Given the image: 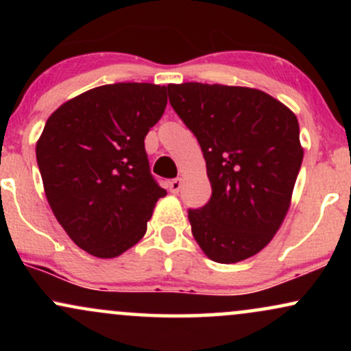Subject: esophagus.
I'll return each mask as SVG.
<instances>
[{
    "label": "esophagus",
    "mask_w": 351,
    "mask_h": 351,
    "mask_svg": "<svg viewBox=\"0 0 351 351\" xmlns=\"http://www.w3.org/2000/svg\"><path fill=\"white\" fill-rule=\"evenodd\" d=\"M181 186H183V181H181V178H175L168 183V188H170V191L173 193V195H178Z\"/></svg>",
    "instance_id": "esophagus-1"
}]
</instances>
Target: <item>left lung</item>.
<instances>
[{"label": "left lung", "mask_w": 351, "mask_h": 351, "mask_svg": "<svg viewBox=\"0 0 351 351\" xmlns=\"http://www.w3.org/2000/svg\"><path fill=\"white\" fill-rule=\"evenodd\" d=\"M170 104L198 138L213 195L189 209L196 243L234 264L271 243L291 208L304 148L289 107L263 90L221 84L168 86Z\"/></svg>", "instance_id": "8db88e82"}]
</instances>
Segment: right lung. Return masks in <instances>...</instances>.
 Returning <instances> with one entry per match:
<instances>
[{
  "label": "right lung",
  "instance_id": "right-lung-1",
  "mask_svg": "<svg viewBox=\"0 0 351 351\" xmlns=\"http://www.w3.org/2000/svg\"><path fill=\"white\" fill-rule=\"evenodd\" d=\"M167 102L165 86L108 84L64 102L44 125L36 158L47 203L92 256L112 259L138 243L167 195L145 152Z\"/></svg>",
  "mask_w": 351,
  "mask_h": 351
}]
</instances>
